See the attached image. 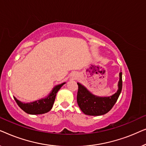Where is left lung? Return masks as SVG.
<instances>
[{"label": "left lung", "instance_id": "obj_1", "mask_svg": "<svg viewBox=\"0 0 146 146\" xmlns=\"http://www.w3.org/2000/svg\"><path fill=\"white\" fill-rule=\"evenodd\" d=\"M77 103L84 113L89 115H101L108 112L116 102L122 89V73H119L118 90L110 97H98L90 92L84 86L77 83Z\"/></svg>", "mask_w": 146, "mask_h": 146}]
</instances>
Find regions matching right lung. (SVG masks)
<instances>
[{
    "mask_svg": "<svg viewBox=\"0 0 146 146\" xmlns=\"http://www.w3.org/2000/svg\"><path fill=\"white\" fill-rule=\"evenodd\" d=\"M64 84L65 83H62L55 86L50 94L46 98L39 100L33 102L25 104L18 100L15 97L14 98L18 106L26 113H29V114H42V113L48 112L52 109L54 102L56 93Z\"/></svg>",
    "mask_w": 146,
    "mask_h": 146,
    "instance_id": "obj_1",
    "label": "right lung"
}]
</instances>
